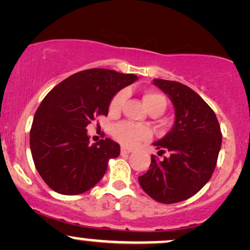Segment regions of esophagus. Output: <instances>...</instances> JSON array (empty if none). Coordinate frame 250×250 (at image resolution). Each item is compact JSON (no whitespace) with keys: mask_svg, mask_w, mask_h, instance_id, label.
Masks as SVG:
<instances>
[{"mask_svg":"<svg viewBox=\"0 0 250 250\" xmlns=\"http://www.w3.org/2000/svg\"><path fill=\"white\" fill-rule=\"evenodd\" d=\"M130 152H132L131 148L125 147V146H122V147H121V153H122V154H128V153H130Z\"/></svg>","mask_w":250,"mask_h":250,"instance_id":"1","label":"esophagus"}]
</instances>
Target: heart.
I'll return each mask as SVG.
<instances>
[{
  "mask_svg": "<svg viewBox=\"0 0 250 250\" xmlns=\"http://www.w3.org/2000/svg\"><path fill=\"white\" fill-rule=\"evenodd\" d=\"M125 98H127V92L125 91H120L110 99L108 107L110 114H118L125 102ZM143 102L148 109V112L157 110L160 114L165 110L167 105L166 98L162 93L156 92V91H146V92H144ZM112 135L114 136L116 141L125 145V146H135L141 141H145L150 138L151 130L146 125H135V123L123 121L114 125L112 130Z\"/></svg>",
  "mask_w": 250,
  "mask_h": 250,
  "instance_id": "obj_1",
  "label": "heart"
}]
</instances>
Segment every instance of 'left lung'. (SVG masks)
Returning <instances> with one entry per match:
<instances>
[{
    "instance_id": "8db88e82",
    "label": "left lung",
    "mask_w": 250,
    "mask_h": 250,
    "mask_svg": "<svg viewBox=\"0 0 250 250\" xmlns=\"http://www.w3.org/2000/svg\"><path fill=\"white\" fill-rule=\"evenodd\" d=\"M153 84L165 92L175 109L172 130L156 145L169 157L158 160L138 178L143 190L164 204L188 200L207 185L217 165L222 131L217 116L202 98L179 82L156 78Z\"/></svg>"
}]
</instances>
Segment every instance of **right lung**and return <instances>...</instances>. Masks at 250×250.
Listing matches in <instances>:
<instances>
[{"label": "right lung", "mask_w": 250, "mask_h": 250, "mask_svg": "<svg viewBox=\"0 0 250 250\" xmlns=\"http://www.w3.org/2000/svg\"><path fill=\"white\" fill-rule=\"evenodd\" d=\"M137 80L134 74L87 69L65 78L43 98L34 114L30 147L36 168L62 195L87 191L102 180L120 145L105 138L90 145L86 127L108 114L116 92Z\"/></svg>", "instance_id": "right-lung-1"}]
</instances>
